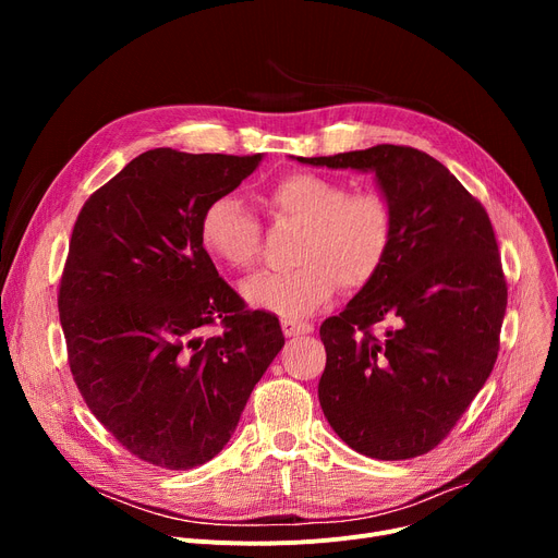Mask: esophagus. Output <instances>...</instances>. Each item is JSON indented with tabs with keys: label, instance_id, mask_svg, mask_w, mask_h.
<instances>
[{
	"label": "esophagus",
	"instance_id": "obj_1",
	"mask_svg": "<svg viewBox=\"0 0 558 558\" xmlns=\"http://www.w3.org/2000/svg\"><path fill=\"white\" fill-rule=\"evenodd\" d=\"M314 328L312 324H305V320H282V332L287 337H301V335H310Z\"/></svg>",
	"mask_w": 558,
	"mask_h": 558
}]
</instances>
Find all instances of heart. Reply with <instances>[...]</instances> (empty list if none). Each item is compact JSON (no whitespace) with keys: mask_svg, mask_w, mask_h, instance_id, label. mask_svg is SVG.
<instances>
[{"mask_svg":"<svg viewBox=\"0 0 558 558\" xmlns=\"http://www.w3.org/2000/svg\"><path fill=\"white\" fill-rule=\"evenodd\" d=\"M264 203L274 219L301 223L299 264L246 280L244 299L253 307L303 318L324 307L339 282L360 289L383 271L396 234V215L383 192H350L330 175L291 171L267 187ZM198 234L203 248L230 269L248 271L259 259V223L238 196L223 194L205 205Z\"/></svg>","mask_w":558,"mask_h":558,"instance_id":"heart-1","label":"heart"}]
</instances>
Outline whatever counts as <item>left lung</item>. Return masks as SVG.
Here are the masks:
<instances>
[{
	"instance_id": "left-lung-1",
	"label": "left lung",
	"mask_w": 558,
	"mask_h": 558,
	"mask_svg": "<svg viewBox=\"0 0 558 558\" xmlns=\"http://www.w3.org/2000/svg\"><path fill=\"white\" fill-rule=\"evenodd\" d=\"M299 160L375 171L396 215L383 271L320 324V407L353 450L421 457L463 416L500 350L507 280L490 219L441 162L412 146Z\"/></svg>"
}]
</instances>
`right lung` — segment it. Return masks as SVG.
Listing matches in <instances>:
<instances>
[{"label": "right lung", "mask_w": 558, "mask_h": 558, "mask_svg": "<svg viewBox=\"0 0 558 558\" xmlns=\"http://www.w3.org/2000/svg\"><path fill=\"white\" fill-rule=\"evenodd\" d=\"M262 154L151 149L83 203L58 289L74 383L137 459L187 471L217 457L284 345L278 318L219 278L198 221ZM221 325L225 332L203 338Z\"/></svg>", "instance_id": "add662e5"}]
</instances>
